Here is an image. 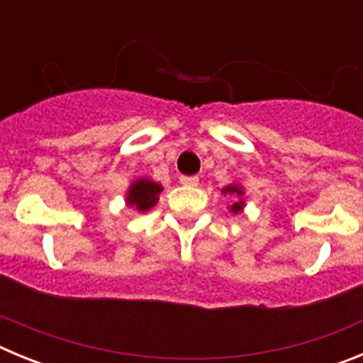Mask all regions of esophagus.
<instances>
[{
	"mask_svg": "<svg viewBox=\"0 0 363 363\" xmlns=\"http://www.w3.org/2000/svg\"><path fill=\"white\" fill-rule=\"evenodd\" d=\"M200 178L198 176H179V184L187 185V187H196Z\"/></svg>",
	"mask_w": 363,
	"mask_h": 363,
	"instance_id": "34e87169",
	"label": "esophagus"
}]
</instances>
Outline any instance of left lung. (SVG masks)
Returning <instances> with one entry per match:
<instances>
[{
	"instance_id": "obj_1",
	"label": "left lung",
	"mask_w": 363,
	"mask_h": 363,
	"mask_svg": "<svg viewBox=\"0 0 363 363\" xmlns=\"http://www.w3.org/2000/svg\"><path fill=\"white\" fill-rule=\"evenodd\" d=\"M223 192H234V194H238V196H242L243 194V191L238 187V185H229V187L223 189ZM242 209H243V200H238L236 203H233V207H230V211H233L234 214L240 213Z\"/></svg>"
}]
</instances>
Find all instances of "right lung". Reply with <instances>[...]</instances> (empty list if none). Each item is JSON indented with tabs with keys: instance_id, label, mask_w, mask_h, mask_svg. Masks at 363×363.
<instances>
[{
	"instance_id": "right-lung-1",
	"label": "right lung",
	"mask_w": 363,
	"mask_h": 363,
	"mask_svg": "<svg viewBox=\"0 0 363 363\" xmlns=\"http://www.w3.org/2000/svg\"><path fill=\"white\" fill-rule=\"evenodd\" d=\"M160 192H162V185L160 184H154L150 179H138L130 185L129 194H127V203L136 205L138 211L145 213V211L156 205Z\"/></svg>"
}]
</instances>
